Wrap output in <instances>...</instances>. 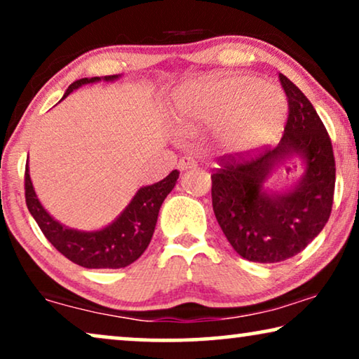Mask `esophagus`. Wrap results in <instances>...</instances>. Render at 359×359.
I'll return each instance as SVG.
<instances>
[{"instance_id":"34e87169","label":"esophagus","mask_w":359,"mask_h":359,"mask_svg":"<svg viewBox=\"0 0 359 359\" xmlns=\"http://www.w3.org/2000/svg\"><path fill=\"white\" fill-rule=\"evenodd\" d=\"M194 166H198V161H196L193 156H183V158L178 161V168L181 171H184L188 168H194Z\"/></svg>"}]
</instances>
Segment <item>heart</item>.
Listing matches in <instances>:
<instances>
[{
    "label": "heart",
    "instance_id": "1",
    "mask_svg": "<svg viewBox=\"0 0 359 359\" xmlns=\"http://www.w3.org/2000/svg\"><path fill=\"white\" fill-rule=\"evenodd\" d=\"M286 101L273 86L253 76L184 88L173 101V119L183 134L215 129L222 154L240 155L271 142L284 122Z\"/></svg>",
    "mask_w": 359,
    "mask_h": 359
}]
</instances>
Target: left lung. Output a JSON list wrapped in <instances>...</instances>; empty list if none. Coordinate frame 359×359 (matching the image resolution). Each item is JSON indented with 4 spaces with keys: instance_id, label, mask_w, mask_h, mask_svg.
<instances>
[{
    "instance_id": "8db88e82",
    "label": "left lung",
    "mask_w": 359,
    "mask_h": 359,
    "mask_svg": "<svg viewBox=\"0 0 359 359\" xmlns=\"http://www.w3.org/2000/svg\"><path fill=\"white\" fill-rule=\"evenodd\" d=\"M287 97V121L276 149L224 155L212 180V209L240 257L278 263L302 252L325 227L335 193V156L330 135L311 101L279 73ZM301 154L306 175L284 195H268L261 183L278 161ZM289 170V168H287Z\"/></svg>"
}]
</instances>
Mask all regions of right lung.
Returning a JSON list of instances; mask_svg holds the SVG:
<instances>
[{"instance_id":"obj_1","label":"right lung","mask_w":359,"mask_h":359,"mask_svg":"<svg viewBox=\"0 0 359 359\" xmlns=\"http://www.w3.org/2000/svg\"><path fill=\"white\" fill-rule=\"evenodd\" d=\"M114 78L116 75H109L104 76V80H114ZM97 80L101 78L95 76L90 80L80 78L68 86L63 97L81 85ZM178 178L180 171L173 170L165 180L139 189L119 219L97 232H78L63 227L55 219H52L34 193L27 165L24 173V194H26L29 212L36 219L46 238L63 257L88 269H117L129 266L149 247L158 219V210L170 191L175 188Z\"/></svg>"}]
</instances>
